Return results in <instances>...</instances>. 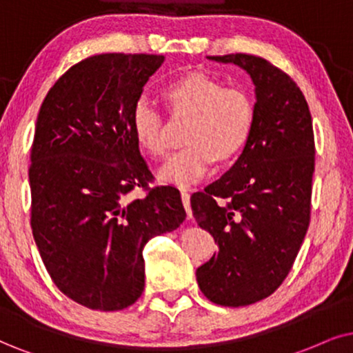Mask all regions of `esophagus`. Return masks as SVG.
<instances>
[{"label": "esophagus", "instance_id": "esophagus-1", "mask_svg": "<svg viewBox=\"0 0 353 353\" xmlns=\"http://www.w3.org/2000/svg\"><path fill=\"white\" fill-rule=\"evenodd\" d=\"M181 199H182V203H184V208L187 212V218H192V210H190V194L187 190H182L181 192Z\"/></svg>", "mask_w": 353, "mask_h": 353}]
</instances>
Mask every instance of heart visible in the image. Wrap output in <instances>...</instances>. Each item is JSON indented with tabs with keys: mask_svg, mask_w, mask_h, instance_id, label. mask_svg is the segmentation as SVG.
Returning a JSON list of instances; mask_svg holds the SVG:
<instances>
[{
	"mask_svg": "<svg viewBox=\"0 0 353 353\" xmlns=\"http://www.w3.org/2000/svg\"><path fill=\"white\" fill-rule=\"evenodd\" d=\"M163 96L176 115H190L185 130L189 145L172 156L159 171L166 184L189 187L210 174L215 163H231L251 140L256 107L251 96L226 88L220 79L190 71L168 81ZM137 145L151 158L168 153L161 110L146 97H138L130 112Z\"/></svg>",
	"mask_w": 353,
	"mask_h": 353,
	"instance_id": "b5f03b06",
	"label": "heart"
}]
</instances>
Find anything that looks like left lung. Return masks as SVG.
Listing matches in <instances>:
<instances>
[{"instance_id": "1", "label": "left lung", "mask_w": 353, "mask_h": 353, "mask_svg": "<svg viewBox=\"0 0 353 353\" xmlns=\"http://www.w3.org/2000/svg\"><path fill=\"white\" fill-rule=\"evenodd\" d=\"M246 70L256 86V122L238 161L190 197L200 228L218 252L197 269L210 301L246 306L287 279L310 226L314 133L296 83L270 61L246 53L207 57Z\"/></svg>"}]
</instances>
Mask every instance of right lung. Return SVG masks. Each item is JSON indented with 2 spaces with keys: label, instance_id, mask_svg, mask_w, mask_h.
Instances as JSON below:
<instances>
[{
  "label": "right lung",
  "instance_id": "obj_1",
  "mask_svg": "<svg viewBox=\"0 0 353 353\" xmlns=\"http://www.w3.org/2000/svg\"><path fill=\"white\" fill-rule=\"evenodd\" d=\"M163 61L145 53L89 57L40 105L30 226L53 283L89 310L133 305L145 288V244L187 216L176 187H150L153 174L130 127L133 102ZM138 186L147 194L130 199Z\"/></svg>",
  "mask_w": 353,
  "mask_h": 353
}]
</instances>
